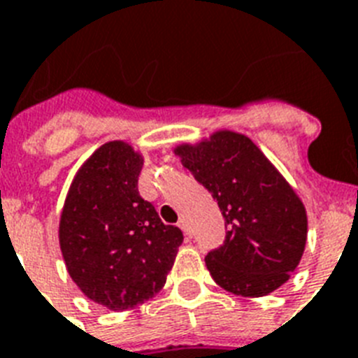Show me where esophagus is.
<instances>
[{
	"mask_svg": "<svg viewBox=\"0 0 358 358\" xmlns=\"http://www.w3.org/2000/svg\"><path fill=\"white\" fill-rule=\"evenodd\" d=\"M178 227H180V229H182V231H184L185 236H191V227H189V224H187V220H185V218H180Z\"/></svg>",
	"mask_w": 358,
	"mask_h": 358,
	"instance_id": "obj_1",
	"label": "esophagus"
}]
</instances>
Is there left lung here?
<instances>
[{"label": "left lung", "mask_w": 358, "mask_h": 358, "mask_svg": "<svg viewBox=\"0 0 358 358\" xmlns=\"http://www.w3.org/2000/svg\"><path fill=\"white\" fill-rule=\"evenodd\" d=\"M174 155L225 218L224 244L206 257L213 280L242 296H266L286 284L304 255L308 215L267 156L245 134L227 129L174 147Z\"/></svg>", "instance_id": "8db88e82"}]
</instances>
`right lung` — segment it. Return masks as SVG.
I'll list each match as a JSON object with an SVG mask.
<instances>
[{
    "label": "right lung",
    "instance_id": "add662e5",
    "mask_svg": "<svg viewBox=\"0 0 358 358\" xmlns=\"http://www.w3.org/2000/svg\"><path fill=\"white\" fill-rule=\"evenodd\" d=\"M143 156L122 140L98 147L69 187L59 218L67 271L87 299L125 311L164 287L184 235L138 193Z\"/></svg>",
    "mask_w": 358,
    "mask_h": 358
}]
</instances>
